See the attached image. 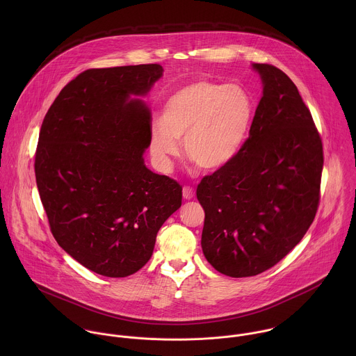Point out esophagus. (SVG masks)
<instances>
[{"label": "esophagus", "instance_id": "esophagus-1", "mask_svg": "<svg viewBox=\"0 0 356 356\" xmlns=\"http://www.w3.org/2000/svg\"><path fill=\"white\" fill-rule=\"evenodd\" d=\"M195 195H196V192H195L193 188H191V186H184V189H182V196H184L185 200H192V199L195 197Z\"/></svg>", "mask_w": 356, "mask_h": 356}]
</instances>
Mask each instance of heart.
Wrapping results in <instances>:
<instances>
[{
	"label": "heart",
	"mask_w": 356,
	"mask_h": 356,
	"mask_svg": "<svg viewBox=\"0 0 356 356\" xmlns=\"http://www.w3.org/2000/svg\"><path fill=\"white\" fill-rule=\"evenodd\" d=\"M254 113V100L243 86L207 79L192 82L165 100L161 120L151 122V154L168 171L184 140L186 156L202 170H219L241 149Z\"/></svg>",
	"instance_id": "heart-1"
}]
</instances>
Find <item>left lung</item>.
Here are the masks:
<instances>
[{
    "label": "left lung",
    "mask_w": 356,
    "mask_h": 356,
    "mask_svg": "<svg viewBox=\"0 0 356 356\" xmlns=\"http://www.w3.org/2000/svg\"><path fill=\"white\" fill-rule=\"evenodd\" d=\"M252 68L263 93L250 137L197 186L204 256L234 278L268 270L300 243L318 209L323 167L322 141L296 85L274 65Z\"/></svg>",
    "instance_id": "obj_1"
}]
</instances>
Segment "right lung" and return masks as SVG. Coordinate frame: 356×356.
I'll use <instances>...</instances> for the list:
<instances>
[{
    "mask_svg": "<svg viewBox=\"0 0 356 356\" xmlns=\"http://www.w3.org/2000/svg\"><path fill=\"white\" fill-rule=\"evenodd\" d=\"M163 71L88 70L64 86L41 126L34 167L51 234L104 277L144 267L159 229L182 204V186L144 161L151 111L143 99Z\"/></svg>",
    "mask_w": 356,
    "mask_h": 356,
    "instance_id": "1",
    "label": "right lung"
}]
</instances>
